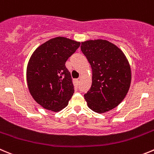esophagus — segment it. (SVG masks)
<instances>
[{"label": "esophagus", "instance_id": "34e87169", "mask_svg": "<svg viewBox=\"0 0 154 154\" xmlns=\"http://www.w3.org/2000/svg\"><path fill=\"white\" fill-rule=\"evenodd\" d=\"M80 77H79V78H77V80H76V82L78 84V83H80Z\"/></svg>", "mask_w": 154, "mask_h": 154}]
</instances>
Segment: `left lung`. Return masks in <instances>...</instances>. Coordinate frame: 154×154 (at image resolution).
Masks as SVG:
<instances>
[{
    "mask_svg": "<svg viewBox=\"0 0 154 154\" xmlns=\"http://www.w3.org/2000/svg\"><path fill=\"white\" fill-rule=\"evenodd\" d=\"M82 52L93 70L92 85L84 98L90 109L103 113L122 103L131 80L130 65L124 53L106 40H89L81 43Z\"/></svg>",
    "mask_w": 154,
    "mask_h": 154,
    "instance_id": "8db88e82",
    "label": "left lung"
}]
</instances>
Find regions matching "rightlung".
<instances>
[{
  "instance_id": "obj_1",
  "label": "right lung",
  "mask_w": 154,
  "mask_h": 154,
  "mask_svg": "<svg viewBox=\"0 0 154 154\" xmlns=\"http://www.w3.org/2000/svg\"><path fill=\"white\" fill-rule=\"evenodd\" d=\"M80 42L56 37L35 49L26 70L32 97L46 109L58 112L68 104L74 93L70 74L65 66Z\"/></svg>"
}]
</instances>
